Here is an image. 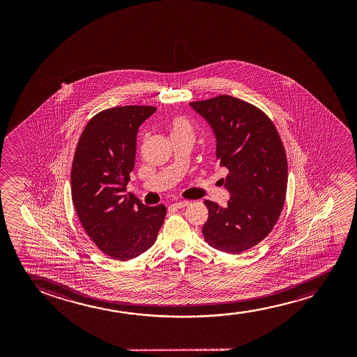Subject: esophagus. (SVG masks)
<instances>
[{
	"instance_id": "esophagus-1",
	"label": "esophagus",
	"mask_w": 357,
	"mask_h": 357,
	"mask_svg": "<svg viewBox=\"0 0 357 357\" xmlns=\"http://www.w3.org/2000/svg\"><path fill=\"white\" fill-rule=\"evenodd\" d=\"M190 205V202L189 201H178L176 204H173V207H176V208H183V207H186V206Z\"/></svg>"
}]
</instances>
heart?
I'll return each instance as SVG.
<instances>
[{
    "instance_id": "b5f03b06",
    "label": "heart",
    "mask_w": 357,
    "mask_h": 357,
    "mask_svg": "<svg viewBox=\"0 0 357 357\" xmlns=\"http://www.w3.org/2000/svg\"><path fill=\"white\" fill-rule=\"evenodd\" d=\"M171 132L172 135L181 132H192V127L185 118L176 117L171 122Z\"/></svg>"
}]
</instances>
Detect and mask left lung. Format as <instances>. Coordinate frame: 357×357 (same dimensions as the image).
I'll return each instance as SVG.
<instances>
[{"mask_svg":"<svg viewBox=\"0 0 357 357\" xmlns=\"http://www.w3.org/2000/svg\"><path fill=\"white\" fill-rule=\"evenodd\" d=\"M215 132V156L229 173L227 207L205 200L206 243L227 254H240L271 233L283 210L288 162L272 121L259 108L229 95L190 102Z\"/></svg>","mask_w":357,"mask_h":357,"instance_id":"1","label":"left lung"}]
</instances>
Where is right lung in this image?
Wrapping results in <instances>:
<instances>
[{"label": "right lung", "instance_id": "add662e5", "mask_svg": "<svg viewBox=\"0 0 357 357\" xmlns=\"http://www.w3.org/2000/svg\"><path fill=\"white\" fill-rule=\"evenodd\" d=\"M153 106L105 109L89 121L74 153L72 200L86 234L102 252L127 261L150 249L166 217L126 192L135 165L139 127Z\"/></svg>", "mask_w": 357, "mask_h": 357}]
</instances>
